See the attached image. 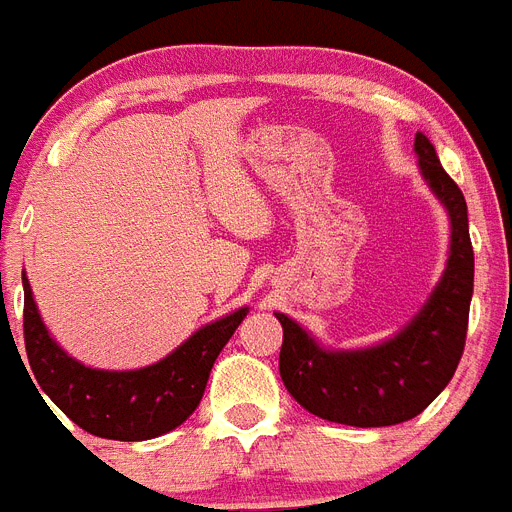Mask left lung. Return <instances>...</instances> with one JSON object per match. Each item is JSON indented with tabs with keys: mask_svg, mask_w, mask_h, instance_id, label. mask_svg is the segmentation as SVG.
<instances>
[{
	"mask_svg": "<svg viewBox=\"0 0 512 512\" xmlns=\"http://www.w3.org/2000/svg\"><path fill=\"white\" fill-rule=\"evenodd\" d=\"M424 179L450 213V260L424 309L388 343L364 351H325L294 320L278 356L283 385L309 414L349 427H390L422 414L453 380L463 356L474 294V247L463 192L442 169L435 145L414 140Z\"/></svg>",
	"mask_w": 512,
	"mask_h": 512,
	"instance_id": "8db88e82",
	"label": "left lung"
}]
</instances>
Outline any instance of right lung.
Listing matches in <instances>:
<instances>
[{
    "mask_svg": "<svg viewBox=\"0 0 512 512\" xmlns=\"http://www.w3.org/2000/svg\"><path fill=\"white\" fill-rule=\"evenodd\" d=\"M23 289V338L36 390H44L72 424L106 440H150L179 427L197 409L213 362L247 315V309H239L210 322L158 364L135 372H103L75 362L51 341L28 278H23Z\"/></svg>",
    "mask_w": 512,
    "mask_h": 512,
    "instance_id": "1",
    "label": "right lung"
}]
</instances>
